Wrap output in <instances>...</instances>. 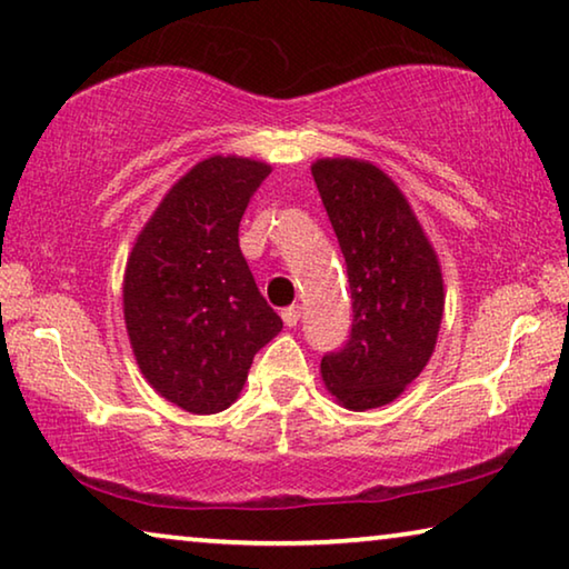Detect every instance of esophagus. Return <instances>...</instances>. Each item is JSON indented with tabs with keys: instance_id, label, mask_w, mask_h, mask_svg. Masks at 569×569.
<instances>
[{
	"instance_id": "34e87169",
	"label": "esophagus",
	"mask_w": 569,
	"mask_h": 569,
	"mask_svg": "<svg viewBox=\"0 0 569 569\" xmlns=\"http://www.w3.org/2000/svg\"><path fill=\"white\" fill-rule=\"evenodd\" d=\"M282 320H284L287 328H295L297 322H300V308H297V305H292V308H284Z\"/></svg>"
}]
</instances>
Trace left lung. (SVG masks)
I'll return each instance as SVG.
<instances>
[{
	"instance_id": "left-lung-1",
	"label": "left lung",
	"mask_w": 569,
	"mask_h": 569,
	"mask_svg": "<svg viewBox=\"0 0 569 569\" xmlns=\"http://www.w3.org/2000/svg\"><path fill=\"white\" fill-rule=\"evenodd\" d=\"M351 284L348 343L322 356L328 395L351 412L395 401L435 353L445 312L437 251L407 196L381 168L356 157L312 162Z\"/></svg>"
}]
</instances>
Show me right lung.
Instances as JSON below:
<instances>
[{"label":"right lung","instance_id":"right-lung-1","mask_svg":"<svg viewBox=\"0 0 569 569\" xmlns=\"http://www.w3.org/2000/svg\"><path fill=\"white\" fill-rule=\"evenodd\" d=\"M267 162L213 154L164 193L124 269V322L137 366L190 415L223 412L282 320L257 290L239 223Z\"/></svg>","mask_w":569,"mask_h":569}]
</instances>
